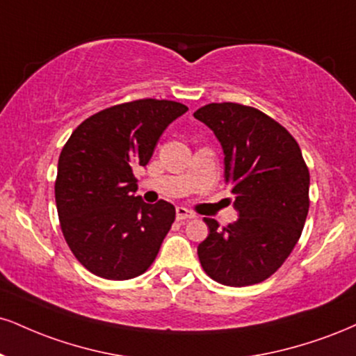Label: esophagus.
<instances>
[{
  "mask_svg": "<svg viewBox=\"0 0 356 356\" xmlns=\"http://www.w3.org/2000/svg\"><path fill=\"white\" fill-rule=\"evenodd\" d=\"M175 217H177V220H187V219H194L195 216L189 211V209L179 205V207L175 209Z\"/></svg>",
  "mask_w": 356,
  "mask_h": 356,
  "instance_id": "34e87169",
  "label": "esophagus"
}]
</instances>
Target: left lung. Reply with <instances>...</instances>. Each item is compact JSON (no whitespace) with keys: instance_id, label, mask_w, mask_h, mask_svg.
<instances>
[{"instance_id":"left-lung-1","label":"left lung","mask_w":356,"mask_h":356,"mask_svg":"<svg viewBox=\"0 0 356 356\" xmlns=\"http://www.w3.org/2000/svg\"><path fill=\"white\" fill-rule=\"evenodd\" d=\"M194 118L222 145L224 177L238 212L224 229L204 217L209 235L197 247L200 265L219 284H259L282 267L300 238L310 205L308 167L292 134L262 111L212 102Z\"/></svg>"}]
</instances>
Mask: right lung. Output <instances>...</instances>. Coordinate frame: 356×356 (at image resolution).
<instances>
[{
  "label": "right lung",
  "mask_w": 356,
  "mask_h": 356,
  "mask_svg": "<svg viewBox=\"0 0 356 356\" xmlns=\"http://www.w3.org/2000/svg\"><path fill=\"white\" fill-rule=\"evenodd\" d=\"M184 113L187 106L174 101L124 102L86 119L64 144L56 207L71 252L94 275L129 280L159 254L175 207L136 195L134 169L147 165L162 132Z\"/></svg>",
  "instance_id": "1"
}]
</instances>
